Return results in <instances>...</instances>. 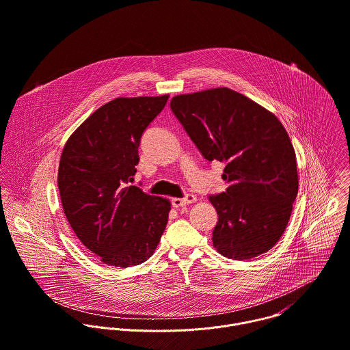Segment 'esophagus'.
Wrapping results in <instances>:
<instances>
[{"label": "esophagus", "instance_id": "obj_1", "mask_svg": "<svg viewBox=\"0 0 350 350\" xmlns=\"http://www.w3.org/2000/svg\"><path fill=\"white\" fill-rule=\"evenodd\" d=\"M196 201H197V197L194 194H187L183 198H172V206L174 208H182V206L190 205V204H193Z\"/></svg>", "mask_w": 350, "mask_h": 350}]
</instances>
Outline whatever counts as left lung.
<instances>
[{"mask_svg": "<svg viewBox=\"0 0 350 350\" xmlns=\"http://www.w3.org/2000/svg\"><path fill=\"white\" fill-rule=\"evenodd\" d=\"M171 110L202 156L226 163V191L211 196L219 221L213 245L251 259L282 236L299 190L296 153L273 113L230 88L174 96Z\"/></svg>", "mask_w": 350, "mask_h": 350, "instance_id": "obj_1", "label": "left lung"}]
</instances>
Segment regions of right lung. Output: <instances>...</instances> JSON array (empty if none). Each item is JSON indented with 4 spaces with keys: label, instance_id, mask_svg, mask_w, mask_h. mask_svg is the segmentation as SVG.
<instances>
[{
    "label": "right lung",
    "instance_id": "right-lung-1",
    "mask_svg": "<svg viewBox=\"0 0 350 350\" xmlns=\"http://www.w3.org/2000/svg\"><path fill=\"white\" fill-rule=\"evenodd\" d=\"M168 95L117 98L87 118L66 141L58 167L65 216L80 241L114 267L150 258L171 202L130 186L142 133Z\"/></svg>",
    "mask_w": 350,
    "mask_h": 350
}]
</instances>
